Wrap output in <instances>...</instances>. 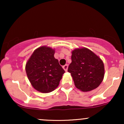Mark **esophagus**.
I'll return each mask as SVG.
<instances>
[{
    "label": "esophagus",
    "mask_w": 124,
    "mask_h": 124,
    "mask_svg": "<svg viewBox=\"0 0 124 124\" xmlns=\"http://www.w3.org/2000/svg\"><path fill=\"white\" fill-rule=\"evenodd\" d=\"M68 65L66 64V65H65L64 66H63V69L65 70V72H66L67 70H68Z\"/></svg>",
    "instance_id": "esophagus-1"
}]
</instances>
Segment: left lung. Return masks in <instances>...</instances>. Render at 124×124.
<instances>
[{
  "label": "left lung",
  "mask_w": 124,
  "mask_h": 124,
  "mask_svg": "<svg viewBox=\"0 0 124 124\" xmlns=\"http://www.w3.org/2000/svg\"><path fill=\"white\" fill-rule=\"evenodd\" d=\"M72 62L68 71L75 86L82 92L96 89L104 76V66L101 59L86 48H77L72 52Z\"/></svg>",
  "instance_id": "obj_1"
}]
</instances>
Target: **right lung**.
<instances>
[{"label":"right lung","instance_id":"1","mask_svg":"<svg viewBox=\"0 0 124 124\" xmlns=\"http://www.w3.org/2000/svg\"><path fill=\"white\" fill-rule=\"evenodd\" d=\"M54 54L52 48L41 46L34 51L25 65L28 80L32 87L41 93L54 91L65 73Z\"/></svg>","mask_w":124,"mask_h":124}]
</instances>
